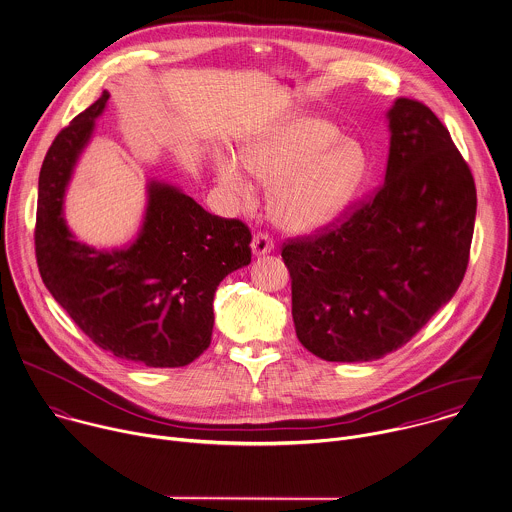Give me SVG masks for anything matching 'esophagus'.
<instances>
[{
    "label": "esophagus",
    "mask_w": 512,
    "mask_h": 512,
    "mask_svg": "<svg viewBox=\"0 0 512 512\" xmlns=\"http://www.w3.org/2000/svg\"><path fill=\"white\" fill-rule=\"evenodd\" d=\"M251 247H253V253H255V255H265V253H269V251H273V249H275V241L271 239V235H269V233L259 231V233H255V235H253V243H251Z\"/></svg>",
    "instance_id": "obj_1"
}]
</instances>
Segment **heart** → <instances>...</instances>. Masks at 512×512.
<instances>
[{
	"label": "heart",
	"instance_id": "b5f03b06",
	"mask_svg": "<svg viewBox=\"0 0 512 512\" xmlns=\"http://www.w3.org/2000/svg\"><path fill=\"white\" fill-rule=\"evenodd\" d=\"M241 162L273 186L271 213L291 231H312L332 221L350 204L366 174L364 150L342 140L334 124L314 116H297L259 134L243 148ZM217 172L241 202H253V182L235 160L221 158Z\"/></svg>",
	"mask_w": 512,
	"mask_h": 512
}]
</instances>
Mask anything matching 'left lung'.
<instances>
[{
	"instance_id": "left-lung-1",
	"label": "left lung",
	"mask_w": 512,
	"mask_h": 512,
	"mask_svg": "<svg viewBox=\"0 0 512 512\" xmlns=\"http://www.w3.org/2000/svg\"><path fill=\"white\" fill-rule=\"evenodd\" d=\"M388 118L386 180L374 196L283 243L297 338L326 362L402 348L451 301L469 265V164L429 106L400 97Z\"/></svg>"
}]
</instances>
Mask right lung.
I'll use <instances>...</instances> for the list:
<instances>
[{
  "instance_id": "add662e5",
  "label": "right lung",
  "mask_w": 512,
  "mask_h": 512,
  "mask_svg": "<svg viewBox=\"0 0 512 512\" xmlns=\"http://www.w3.org/2000/svg\"><path fill=\"white\" fill-rule=\"evenodd\" d=\"M108 97L75 116L47 150L39 172L37 267L53 299L99 348L138 366H186L211 342L219 283L251 263V231L152 182L144 225L128 249L99 251L77 241L63 217V196Z\"/></svg>"
}]
</instances>
